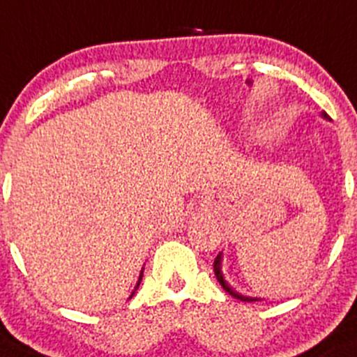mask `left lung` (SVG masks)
<instances>
[{
    "mask_svg": "<svg viewBox=\"0 0 357 357\" xmlns=\"http://www.w3.org/2000/svg\"><path fill=\"white\" fill-rule=\"evenodd\" d=\"M324 117H326V114H324ZM213 271H215V277H217V280H219L220 286H222V289L226 291V293L231 294L233 298H236V300H242V301H256L257 300V298L242 296V294H238V293H236V291H233L231 287L227 286V282H226V280H224V277H222V271H220V254L215 257V261H213Z\"/></svg>",
    "mask_w": 357,
    "mask_h": 357,
    "instance_id": "8db88e82",
    "label": "left lung"
}]
</instances>
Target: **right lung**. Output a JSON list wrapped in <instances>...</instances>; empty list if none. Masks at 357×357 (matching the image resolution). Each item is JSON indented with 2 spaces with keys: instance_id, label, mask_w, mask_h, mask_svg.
<instances>
[{
  "instance_id": "obj_1",
  "label": "right lung",
  "mask_w": 357,
  "mask_h": 357,
  "mask_svg": "<svg viewBox=\"0 0 357 357\" xmlns=\"http://www.w3.org/2000/svg\"><path fill=\"white\" fill-rule=\"evenodd\" d=\"M140 280H142V275H140ZM140 280H138V284H137V287H138V286H140ZM131 296H133V294H131Z\"/></svg>"
}]
</instances>
